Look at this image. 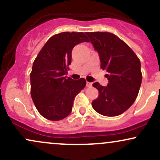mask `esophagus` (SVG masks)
<instances>
[{
  "label": "esophagus",
  "mask_w": 160,
  "mask_h": 160,
  "mask_svg": "<svg viewBox=\"0 0 160 160\" xmlns=\"http://www.w3.org/2000/svg\"><path fill=\"white\" fill-rule=\"evenodd\" d=\"M86 86H87V87H92V83L89 82H86Z\"/></svg>",
  "instance_id": "1"
}]
</instances>
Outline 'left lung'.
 Instances as JSON below:
<instances>
[{
  "instance_id": "obj_1",
  "label": "left lung",
  "mask_w": 160,
  "mask_h": 160,
  "mask_svg": "<svg viewBox=\"0 0 160 160\" xmlns=\"http://www.w3.org/2000/svg\"><path fill=\"white\" fill-rule=\"evenodd\" d=\"M98 52L101 68L108 74L107 86L94 82L99 92L92 103L93 109L106 117L122 114L132 105L140 89L142 74L141 62L132 49L115 34L86 32Z\"/></svg>"
}]
</instances>
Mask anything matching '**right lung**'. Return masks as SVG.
Here are the masks:
<instances>
[{
	"instance_id": "1",
	"label": "right lung",
	"mask_w": 160,
	"mask_h": 160,
	"mask_svg": "<svg viewBox=\"0 0 160 160\" xmlns=\"http://www.w3.org/2000/svg\"><path fill=\"white\" fill-rule=\"evenodd\" d=\"M89 42L82 32H62L52 36L38 53L30 74L31 95L34 105L43 117L57 121L72 111L76 95L85 87L84 78H67L74 47Z\"/></svg>"
}]
</instances>
